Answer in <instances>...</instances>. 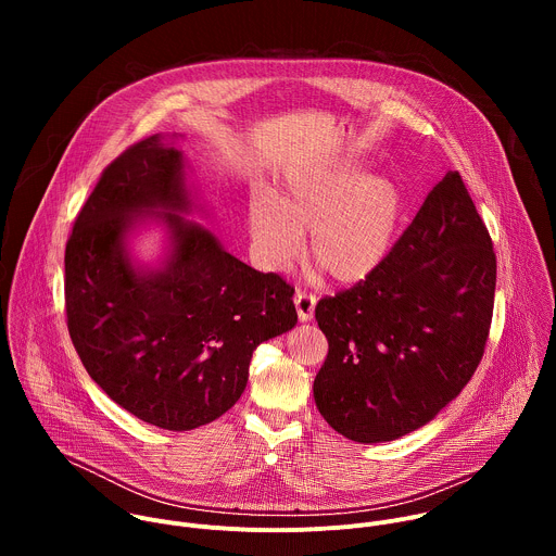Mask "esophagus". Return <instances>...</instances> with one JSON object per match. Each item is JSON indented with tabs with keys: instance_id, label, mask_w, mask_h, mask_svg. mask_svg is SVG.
<instances>
[{
	"instance_id": "esophagus-1",
	"label": "esophagus",
	"mask_w": 556,
	"mask_h": 556,
	"mask_svg": "<svg viewBox=\"0 0 556 556\" xmlns=\"http://www.w3.org/2000/svg\"><path fill=\"white\" fill-rule=\"evenodd\" d=\"M294 307H296V316H299V321H301V324L312 321L314 307H316V296H314V294H309V292H301V290H296V294H294Z\"/></svg>"
}]
</instances>
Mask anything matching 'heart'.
<instances>
[{
    "label": "heart",
    "instance_id": "heart-1",
    "mask_svg": "<svg viewBox=\"0 0 556 556\" xmlns=\"http://www.w3.org/2000/svg\"><path fill=\"white\" fill-rule=\"evenodd\" d=\"M405 215L401 185L356 161L292 169L275 195L255 193L249 230L264 268L288 270L309 255L334 281L361 283L389 257Z\"/></svg>",
    "mask_w": 556,
    "mask_h": 556
}]
</instances>
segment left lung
<instances>
[{
  "mask_svg": "<svg viewBox=\"0 0 556 556\" xmlns=\"http://www.w3.org/2000/svg\"><path fill=\"white\" fill-rule=\"evenodd\" d=\"M497 260L462 176L448 172L365 281L314 307L328 358L314 403L348 440H399L431 422L478 369Z\"/></svg>",
  "mask_w": 556,
  "mask_h": 556,
  "instance_id": "left-lung-1",
  "label": "left lung"
}]
</instances>
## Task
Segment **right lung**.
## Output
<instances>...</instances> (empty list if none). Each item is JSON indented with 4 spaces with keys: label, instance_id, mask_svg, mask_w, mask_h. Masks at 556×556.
<instances>
[{
    "label": "right lung",
    "instance_id": "1",
    "mask_svg": "<svg viewBox=\"0 0 556 556\" xmlns=\"http://www.w3.org/2000/svg\"><path fill=\"white\" fill-rule=\"evenodd\" d=\"M178 136L153 134L103 172L65 247L70 339L92 380L142 422L191 431L247 389L260 343L296 324L290 288L222 249L200 213ZM168 230L166 257L138 265L128 237Z\"/></svg>",
    "mask_w": 556,
    "mask_h": 556
}]
</instances>
